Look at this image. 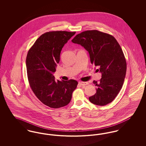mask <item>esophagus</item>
Listing matches in <instances>:
<instances>
[{
  "label": "esophagus",
  "mask_w": 146,
  "mask_h": 146,
  "mask_svg": "<svg viewBox=\"0 0 146 146\" xmlns=\"http://www.w3.org/2000/svg\"><path fill=\"white\" fill-rule=\"evenodd\" d=\"M79 84L81 86H85L86 85H88L89 83L88 82H79Z\"/></svg>",
  "instance_id": "esophagus-1"
}]
</instances>
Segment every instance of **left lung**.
<instances>
[{
	"label": "left lung",
	"instance_id": "1",
	"mask_svg": "<svg viewBox=\"0 0 146 146\" xmlns=\"http://www.w3.org/2000/svg\"><path fill=\"white\" fill-rule=\"evenodd\" d=\"M89 54L91 64L102 73L99 82L94 80L96 94L89 98L93 104L104 106L111 102L121 90L125 79L126 62L123 50L111 35L97 30L86 31L72 40Z\"/></svg>",
	"mask_w": 146,
	"mask_h": 146
}]
</instances>
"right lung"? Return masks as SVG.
<instances>
[{"instance_id":"obj_1","label":"right lung","mask_w":146,"mask_h":146,"mask_svg":"<svg viewBox=\"0 0 146 146\" xmlns=\"http://www.w3.org/2000/svg\"><path fill=\"white\" fill-rule=\"evenodd\" d=\"M76 32L51 31L40 35L28 51L26 68L28 82L35 95L43 104L58 108L68 104L78 82L60 81L53 76L63 46Z\"/></svg>"}]
</instances>
